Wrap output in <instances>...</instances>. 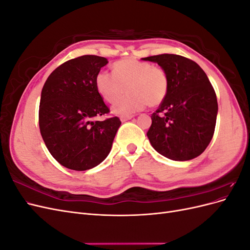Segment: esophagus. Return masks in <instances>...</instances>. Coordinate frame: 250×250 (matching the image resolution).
<instances>
[{
  "label": "esophagus",
  "mask_w": 250,
  "mask_h": 250,
  "mask_svg": "<svg viewBox=\"0 0 250 250\" xmlns=\"http://www.w3.org/2000/svg\"><path fill=\"white\" fill-rule=\"evenodd\" d=\"M132 118H133V116H122L121 117V121H122V122H126V121L131 120Z\"/></svg>",
  "instance_id": "esophagus-1"
}]
</instances>
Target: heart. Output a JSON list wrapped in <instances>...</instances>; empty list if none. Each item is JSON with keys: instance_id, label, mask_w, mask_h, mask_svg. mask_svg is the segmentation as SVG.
<instances>
[{"instance_id": "heart-1", "label": "heart", "mask_w": 250, "mask_h": 250, "mask_svg": "<svg viewBox=\"0 0 250 250\" xmlns=\"http://www.w3.org/2000/svg\"><path fill=\"white\" fill-rule=\"evenodd\" d=\"M95 85L98 94L109 103H115L126 88L128 94L115 104L112 110L119 116H128L147 105H160L168 95L170 82L163 67L125 58L112 64V74L106 71L98 73Z\"/></svg>"}]
</instances>
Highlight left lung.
<instances>
[{
    "mask_svg": "<svg viewBox=\"0 0 250 250\" xmlns=\"http://www.w3.org/2000/svg\"><path fill=\"white\" fill-rule=\"evenodd\" d=\"M167 72L169 90L151 115L147 137L158 153L185 162L199 156L213 139L218 103L207 74L193 60L175 54L142 58Z\"/></svg>",
    "mask_w": 250,
    "mask_h": 250,
    "instance_id": "8db88e82",
    "label": "left lung"
}]
</instances>
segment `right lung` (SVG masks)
<instances>
[{"label":"right lung","mask_w":250,"mask_h":250,"mask_svg":"<svg viewBox=\"0 0 250 250\" xmlns=\"http://www.w3.org/2000/svg\"><path fill=\"white\" fill-rule=\"evenodd\" d=\"M107 63L96 55L67 60L51 73L42 89V137L51 155L67 169L89 170L110 152L120 119L93 121L109 112L95 85L96 75Z\"/></svg>","instance_id":"right-lung-1"}]
</instances>
